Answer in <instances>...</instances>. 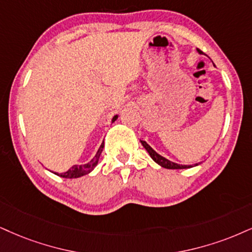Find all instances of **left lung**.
Listing matches in <instances>:
<instances>
[{"mask_svg":"<svg viewBox=\"0 0 252 252\" xmlns=\"http://www.w3.org/2000/svg\"><path fill=\"white\" fill-rule=\"evenodd\" d=\"M197 51L201 54V50H197ZM140 142L142 144V146L145 147V150L148 152V154L151 155L152 159H153L158 164H160L161 167H163V168H167V169H185V168H190V167H192V166H186V164H178L175 162H172V161L167 160L166 158L161 157L160 154H158L157 152H155L153 148H152L151 146L148 145L146 141L140 140ZM197 164L198 163L195 164V166H197Z\"/></svg>","mask_w":252,"mask_h":252,"instance_id":"left-lung-1","label":"left lung"}]
</instances>
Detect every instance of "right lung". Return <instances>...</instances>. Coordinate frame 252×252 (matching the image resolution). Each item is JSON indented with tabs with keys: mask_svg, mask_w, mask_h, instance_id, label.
<instances>
[{
	"mask_svg": "<svg viewBox=\"0 0 252 252\" xmlns=\"http://www.w3.org/2000/svg\"><path fill=\"white\" fill-rule=\"evenodd\" d=\"M117 118H118V116H114L113 119H112V123H113V121H116ZM102 148H104V142H102L100 147H99V150L97 152V154L94 155V158H93V159L90 161L89 163L74 164V166L71 167L67 172L62 173V174H57V173H55V174L56 175H60L61 178H65V179H77V178H80V176L86 175V174L92 172V170L94 169V167L97 166L99 158H100V154L102 152Z\"/></svg>",
	"mask_w": 252,
	"mask_h": 252,
	"instance_id": "right-lung-1",
	"label": "right lung"
}]
</instances>
